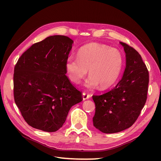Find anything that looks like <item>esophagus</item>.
<instances>
[{
    "instance_id": "esophagus-1",
    "label": "esophagus",
    "mask_w": 161,
    "mask_h": 161,
    "mask_svg": "<svg viewBox=\"0 0 161 161\" xmlns=\"http://www.w3.org/2000/svg\"><path fill=\"white\" fill-rule=\"evenodd\" d=\"M90 97V95L86 93V92H82V99L86 100L88 99Z\"/></svg>"
}]
</instances>
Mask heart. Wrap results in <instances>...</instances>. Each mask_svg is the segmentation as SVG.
<instances>
[{
    "label": "heart",
    "instance_id": "heart-1",
    "mask_svg": "<svg viewBox=\"0 0 161 161\" xmlns=\"http://www.w3.org/2000/svg\"><path fill=\"white\" fill-rule=\"evenodd\" d=\"M123 62V56L118 50L92 43L80 48L77 58H67L65 70L75 84L80 83L89 70V76L85 82L86 88L93 89L99 85L100 88L106 89L118 80Z\"/></svg>",
    "mask_w": 161,
    "mask_h": 161
}]
</instances>
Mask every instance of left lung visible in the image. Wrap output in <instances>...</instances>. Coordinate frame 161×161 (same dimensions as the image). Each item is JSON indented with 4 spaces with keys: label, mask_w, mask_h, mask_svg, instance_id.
Segmentation results:
<instances>
[{
    "label": "left lung",
    "mask_w": 161,
    "mask_h": 161,
    "mask_svg": "<svg viewBox=\"0 0 161 161\" xmlns=\"http://www.w3.org/2000/svg\"><path fill=\"white\" fill-rule=\"evenodd\" d=\"M125 53V68L121 79L113 89L93 95V125L105 134L129 128L138 118L147 99L148 71L139 53L119 42Z\"/></svg>",
    "instance_id": "left-lung-1"
}]
</instances>
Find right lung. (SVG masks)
<instances>
[{
	"label": "right lung",
	"instance_id": "1",
	"mask_svg": "<svg viewBox=\"0 0 161 161\" xmlns=\"http://www.w3.org/2000/svg\"><path fill=\"white\" fill-rule=\"evenodd\" d=\"M74 43L64 36H52L34 43L14 66V98L26 122L47 132L59 130L81 92L65 75L66 60Z\"/></svg>",
	"mask_w": 161,
	"mask_h": 161
}]
</instances>
